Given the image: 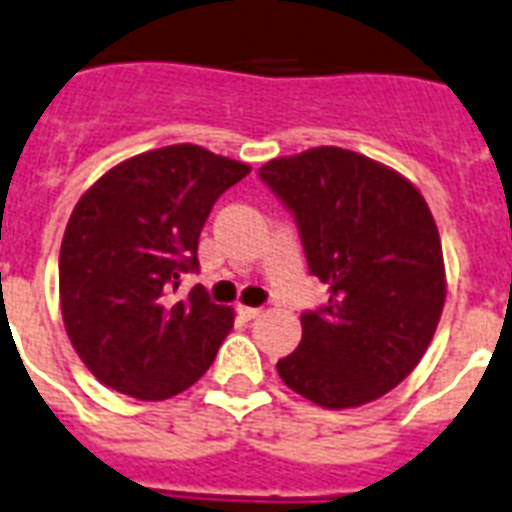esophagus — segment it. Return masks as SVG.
Segmentation results:
<instances>
[{"label": "esophagus", "mask_w": 512, "mask_h": 512, "mask_svg": "<svg viewBox=\"0 0 512 512\" xmlns=\"http://www.w3.org/2000/svg\"><path fill=\"white\" fill-rule=\"evenodd\" d=\"M237 312H240V318L243 320H256L261 315L259 307H245V304H240V307H237Z\"/></svg>", "instance_id": "1"}]
</instances>
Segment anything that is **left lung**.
Returning <instances> with one entry per match:
<instances>
[{
    "mask_svg": "<svg viewBox=\"0 0 512 512\" xmlns=\"http://www.w3.org/2000/svg\"><path fill=\"white\" fill-rule=\"evenodd\" d=\"M261 181L299 227L326 307L301 315V342L277 374L323 408H355L406 379L446 301L438 227L408 178L363 154L318 146L269 160Z\"/></svg>",
    "mask_w": 512,
    "mask_h": 512,
    "instance_id": "1",
    "label": "left lung"
}]
</instances>
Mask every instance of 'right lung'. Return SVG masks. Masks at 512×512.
<instances>
[{
    "label": "right lung",
    "mask_w": 512,
    "mask_h": 512,
    "mask_svg": "<svg viewBox=\"0 0 512 512\" xmlns=\"http://www.w3.org/2000/svg\"><path fill=\"white\" fill-rule=\"evenodd\" d=\"M251 165L194 144L152 149L114 165L71 211L58 285L63 326L90 374L138 400L192 387L232 331L235 312L202 285L197 240L213 202Z\"/></svg>",
    "instance_id": "obj_1"
}]
</instances>
